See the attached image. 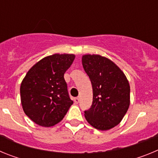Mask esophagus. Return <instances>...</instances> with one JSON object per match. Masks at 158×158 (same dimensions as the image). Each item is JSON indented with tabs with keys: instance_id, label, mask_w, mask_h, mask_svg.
Listing matches in <instances>:
<instances>
[{
	"instance_id": "esophagus-1",
	"label": "esophagus",
	"mask_w": 158,
	"mask_h": 158,
	"mask_svg": "<svg viewBox=\"0 0 158 158\" xmlns=\"http://www.w3.org/2000/svg\"><path fill=\"white\" fill-rule=\"evenodd\" d=\"M73 101H74L75 104H78V103H79V101H80V99L78 98V97H75V98L73 99Z\"/></svg>"
}]
</instances>
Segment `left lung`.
Masks as SVG:
<instances>
[{"instance_id":"left-lung-1","label":"left lung","mask_w":158,"mask_h":158,"mask_svg":"<svg viewBox=\"0 0 158 158\" xmlns=\"http://www.w3.org/2000/svg\"><path fill=\"white\" fill-rule=\"evenodd\" d=\"M83 68L93 86V104L85 111L90 125L107 131L118 125L130 105V85L112 61L99 54L82 56Z\"/></svg>"}]
</instances>
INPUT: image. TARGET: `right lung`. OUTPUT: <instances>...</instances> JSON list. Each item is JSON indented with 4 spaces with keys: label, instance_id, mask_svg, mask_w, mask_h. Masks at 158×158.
Wrapping results in <instances>:
<instances>
[{
    "label": "right lung",
    "instance_id": "1",
    "mask_svg": "<svg viewBox=\"0 0 158 158\" xmlns=\"http://www.w3.org/2000/svg\"><path fill=\"white\" fill-rule=\"evenodd\" d=\"M74 54H55L43 58L29 69L20 85L24 113L36 124L54 126L65 115L73 100L64 73L72 65Z\"/></svg>",
    "mask_w": 158,
    "mask_h": 158
}]
</instances>
